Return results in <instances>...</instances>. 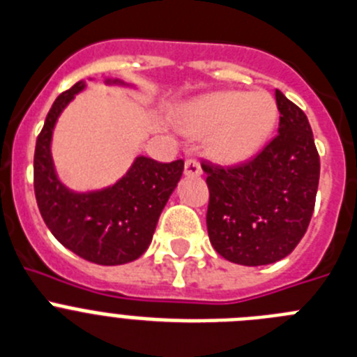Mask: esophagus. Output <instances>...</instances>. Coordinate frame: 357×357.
Instances as JSON below:
<instances>
[{"label": "esophagus", "mask_w": 357, "mask_h": 357, "mask_svg": "<svg viewBox=\"0 0 357 357\" xmlns=\"http://www.w3.org/2000/svg\"><path fill=\"white\" fill-rule=\"evenodd\" d=\"M185 174L188 178H197V176L202 174V169H201V163L197 160L190 158L185 162Z\"/></svg>", "instance_id": "esophagus-1"}]
</instances>
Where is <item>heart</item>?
Segmentation results:
<instances>
[{
  "instance_id": "obj_1",
  "label": "heart",
  "mask_w": 357,
  "mask_h": 357,
  "mask_svg": "<svg viewBox=\"0 0 357 357\" xmlns=\"http://www.w3.org/2000/svg\"><path fill=\"white\" fill-rule=\"evenodd\" d=\"M278 117V102L268 92L226 91L186 102L179 126L186 133L210 135L208 149L215 160L240 163L261 149Z\"/></svg>"
}]
</instances>
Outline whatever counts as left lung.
Masks as SVG:
<instances>
[{"label": "left lung", "mask_w": 357, "mask_h": 357, "mask_svg": "<svg viewBox=\"0 0 357 357\" xmlns=\"http://www.w3.org/2000/svg\"><path fill=\"white\" fill-rule=\"evenodd\" d=\"M278 137L255 160L222 167L202 163L210 188L206 226L218 255L245 266L287 258L310 226L320 158L307 117L281 91Z\"/></svg>", "instance_id": "left-lung-1"}]
</instances>
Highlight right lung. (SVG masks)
Wrapping results in <instances>:
<instances>
[{"mask_svg": "<svg viewBox=\"0 0 357 357\" xmlns=\"http://www.w3.org/2000/svg\"><path fill=\"white\" fill-rule=\"evenodd\" d=\"M107 85L130 86L123 79ZM86 83L78 82L54 99L37 137L33 186L38 210L53 236L79 258L98 265H124L140 258L149 247L167 201L181 179L185 162L160 163L137 156L123 178L91 192L70 190L54 171L51 140L60 114Z\"/></svg>", "mask_w": 357, "mask_h": 357, "instance_id": "obj_1", "label": "right lung"}]
</instances>
